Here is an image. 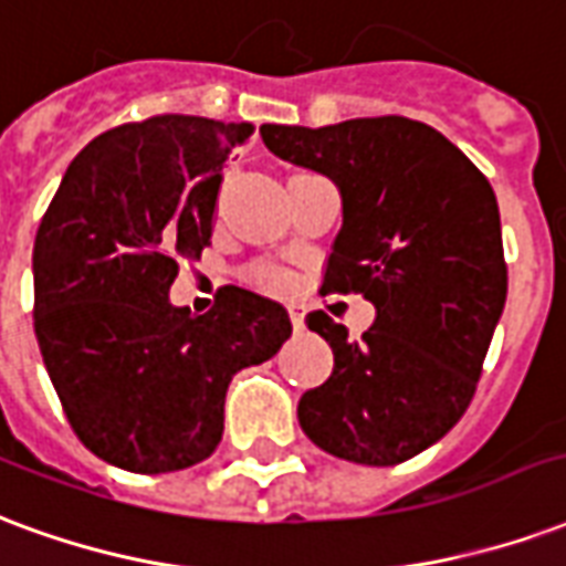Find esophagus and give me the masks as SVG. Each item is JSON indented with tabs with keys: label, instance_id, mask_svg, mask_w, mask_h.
Here are the masks:
<instances>
[{
	"label": "esophagus",
	"instance_id": "esophagus-1",
	"mask_svg": "<svg viewBox=\"0 0 566 566\" xmlns=\"http://www.w3.org/2000/svg\"><path fill=\"white\" fill-rule=\"evenodd\" d=\"M286 311H289V319H292V328L301 332V328H304V307H301L298 301H289Z\"/></svg>",
	"mask_w": 566,
	"mask_h": 566
}]
</instances>
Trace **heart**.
<instances>
[{"instance_id": "heart-1", "label": "heart", "mask_w": 566, "mask_h": 566, "mask_svg": "<svg viewBox=\"0 0 566 566\" xmlns=\"http://www.w3.org/2000/svg\"><path fill=\"white\" fill-rule=\"evenodd\" d=\"M255 280H259V283H265V286H283V274L274 271V268H262V271H255Z\"/></svg>"}]
</instances>
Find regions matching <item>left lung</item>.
<instances>
[{
  "label": "left lung",
  "instance_id": "1",
  "mask_svg": "<svg viewBox=\"0 0 566 566\" xmlns=\"http://www.w3.org/2000/svg\"><path fill=\"white\" fill-rule=\"evenodd\" d=\"M259 132L274 156L337 184L344 226L325 289L358 292L377 307L358 340L325 311L307 313V328L332 346L334 370L301 395V428L344 461L401 464L464 416L503 313L492 184L419 119L265 123Z\"/></svg>",
  "mask_w": 566,
  "mask_h": 566
}]
</instances>
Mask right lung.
<instances>
[{
    "label": "right lung",
    "instance_id": "1",
    "mask_svg": "<svg viewBox=\"0 0 566 566\" xmlns=\"http://www.w3.org/2000/svg\"><path fill=\"white\" fill-rule=\"evenodd\" d=\"M253 123L163 114L102 132L65 168L35 234V337L65 419L132 473L192 468L220 447L241 368L292 334L283 304L222 286L175 307L180 259L210 243L222 165Z\"/></svg>",
    "mask_w": 566,
    "mask_h": 566
}]
</instances>
